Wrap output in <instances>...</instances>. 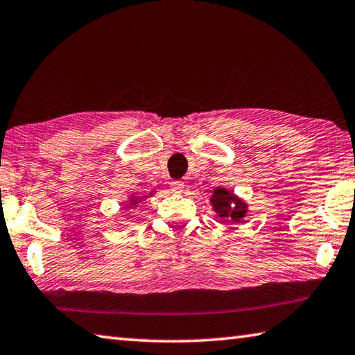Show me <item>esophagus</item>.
<instances>
[{
	"instance_id": "34e87169",
	"label": "esophagus",
	"mask_w": 355,
	"mask_h": 355,
	"mask_svg": "<svg viewBox=\"0 0 355 355\" xmlns=\"http://www.w3.org/2000/svg\"><path fill=\"white\" fill-rule=\"evenodd\" d=\"M171 189H172V192H175V194H182L184 189V183L183 182H172Z\"/></svg>"
}]
</instances>
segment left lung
I'll return each mask as SVG.
<instances>
[{
    "label": "left lung",
    "mask_w": 355,
    "mask_h": 355,
    "mask_svg": "<svg viewBox=\"0 0 355 355\" xmlns=\"http://www.w3.org/2000/svg\"><path fill=\"white\" fill-rule=\"evenodd\" d=\"M209 203H211L214 213L227 222H241L248 214V203L222 186L213 191Z\"/></svg>",
    "instance_id": "8db88e82"
}]
</instances>
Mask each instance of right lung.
Returning a JSON list of instances; mask_svg holds the SVG:
<instances>
[{
  "instance_id": "obj_1",
  "label": "right lung",
  "mask_w": 355,
  "mask_h": 355,
  "mask_svg": "<svg viewBox=\"0 0 355 355\" xmlns=\"http://www.w3.org/2000/svg\"><path fill=\"white\" fill-rule=\"evenodd\" d=\"M153 194H155V191H152V192H150V194H147V196H142V197L131 196L130 199L127 200V203H125V208H135V207L139 205V203L142 202V199H147V197H152Z\"/></svg>"
}]
</instances>
